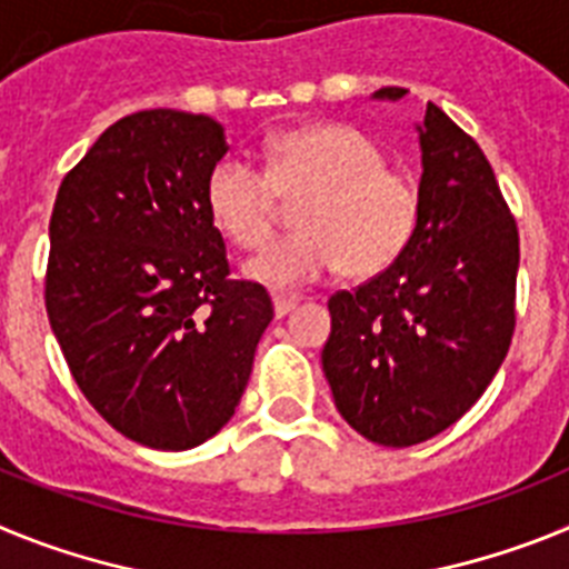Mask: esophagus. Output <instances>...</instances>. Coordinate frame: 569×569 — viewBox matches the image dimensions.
I'll use <instances>...</instances> for the list:
<instances>
[{
  "label": "esophagus",
  "instance_id": "obj_1",
  "mask_svg": "<svg viewBox=\"0 0 569 569\" xmlns=\"http://www.w3.org/2000/svg\"><path fill=\"white\" fill-rule=\"evenodd\" d=\"M299 305V299L296 296H273V310H276V319H281V316H288L290 310Z\"/></svg>",
  "mask_w": 569,
  "mask_h": 569
}]
</instances>
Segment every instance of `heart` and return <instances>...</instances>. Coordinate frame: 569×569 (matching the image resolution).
Returning a JSON list of instances; mask_svg holds the SVG:
<instances>
[{"label": "heart", "mask_w": 569, "mask_h": 569, "mask_svg": "<svg viewBox=\"0 0 569 569\" xmlns=\"http://www.w3.org/2000/svg\"><path fill=\"white\" fill-rule=\"evenodd\" d=\"M281 199H305L296 210L299 233L244 264L248 279L273 290H299L341 268L353 279H373L407 253L419 228L416 184L387 168L385 150L350 124L276 136L264 168L228 156L204 184L210 219L241 250L268 241Z\"/></svg>", "instance_id": "b5f03b06"}]
</instances>
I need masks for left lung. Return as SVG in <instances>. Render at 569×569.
<instances>
[{
    "label": "left lung",
    "mask_w": 569,
    "mask_h": 569,
    "mask_svg": "<svg viewBox=\"0 0 569 569\" xmlns=\"http://www.w3.org/2000/svg\"><path fill=\"white\" fill-rule=\"evenodd\" d=\"M419 142L413 241L393 268L330 296L333 328L321 350L339 413L385 447L456 425L499 373L516 330L519 228L487 156L433 102Z\"/></svg>",
    "instance_id": "obj_1"
}]
</instances>
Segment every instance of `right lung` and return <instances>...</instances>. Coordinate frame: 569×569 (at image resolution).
<instances>
[{
  "instance_id": "1",
  "label": "right lung",
  "mask_w": 569,
  "mask_h": 569,
  "mask_svg": "<svg viewBox=\"0 0 569 569\" xmlns=\"http://www.w3.org/2000/svg\"><path fill=\"white\" fill-rule=\"evenodd\" d=\"M228 153L210 116L156 108L99 136L59 184L44 308L84 399L153 450H190L233 416L273 301L230 279L204 204Z\"/></svg>"
}]
</instances>
